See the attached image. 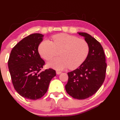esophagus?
Masks as SVG:
<instances>
[{"mask_svg":"<svg viewBox=\"0 0 120 120\" xmlns=\"http://www.w3.org/2000/svg\"><path fill=\"white\" fill-rule=\"evenodd\" d=\"M61 73H62V72L60 71H59V70H57V71H56L57 74H61Z\"/></svg>","mask_w":120,"mask_h":120,"instance_id":"esophagus-1","label":"esophagus"}]
</instances>
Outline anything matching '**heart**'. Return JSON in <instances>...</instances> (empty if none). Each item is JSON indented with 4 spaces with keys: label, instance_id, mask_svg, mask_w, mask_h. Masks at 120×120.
I'll use <instances>...</instances> for the list:
<instances>
[{
    "label": "heart",
    "instance_id": "obj_1",
    "mask_svg": "<svg viewBox=\"0 0 120 120\" xmlns=\"http://www.w3.org/2000/svg\"><path fill=\"white\" fill-rule=\"evenodd\" d=\"M53 42L44 40L39 46V53L45 60H50L60 51L58 58L53 59L47 63L51 68L62 70L69 67L75 69L86 60L89 53V45L85 39L75 35L60 33L52 37Z\"/></svg>",
    "mask_w": 120,
    "mask_h": 120
}]
</instances>
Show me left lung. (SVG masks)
Masks as SVG:
<instances>
[{"label":"left lung","instance_id":"8db88e82","mask_svg":"<svg viewBox=\"0 0 120 120\" xmlns=\"http://www.w3.org/2000/svg\"><path fill=\"white\" fill-rule=\"evenodd\" d=\"M89 45V53L85 62L76 69L68 73L67 92L72 97L85 99L96 93L105 78L106 63L102 46L86 33H78Z\"/></svg>","mask_w":120,"mask_h":120}]
</instances>
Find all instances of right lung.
Segmentation results:
<instances>
[{
    "instance_id": "add662e5",
    "label": "right lung",
    "mask_w": 120,
    "mask_h": 120,
    "mask_svg": "<svg viewBox=\"0 0 120 120\" xmlns=\"http://www.w3.org/2000/svg\"><path fill=\"white\" fill-rule=\"evenodd\" d=\"M43 37L34 33L24 38L14 47L8 60L14 88L26 99L37 100L43 97L56 75L52 69L41 70L45 61L40 57L38 47Z\"/></svg>"
}]
</instances>
